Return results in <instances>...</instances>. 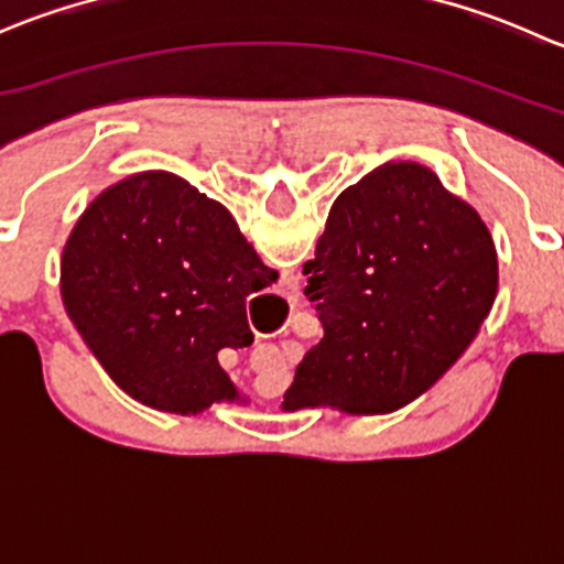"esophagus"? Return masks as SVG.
Segmentation results:
<instances>
[{"label":"esophagus","mask_w":564,"mask_h":564,"mask_svg":"<svg viewBox=\"0 0 564 564\" xmlns=\"http://www.w3.org/2000/svg\"><path fill=\"white\" fill-rule=\"evenodd\" d=\"M278 357H281V355H278Z\"/></svg>","instance_id":"34e87169"}]
</instances>
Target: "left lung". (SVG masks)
I'll list each match as a JSON object with an SVG mask.
<instances>
[{
    "label": "left lung",
    "instance_id": "left-lung-1",
    "mask_svg": "<svg viewBox=\"0 0 564 564\" xmlns=\"http://www.w3.org/2000/svg\"><path fill=\"white\" fill-rule=\"evenodd\" d=\"M303 272L324 338L294 371L283 412H398L456 366L499 286L480 215L412 161L384 163L335 198Z\"/></svg>",
    "mask_w": 564,
    "mask_h": 564
}]
</instances>
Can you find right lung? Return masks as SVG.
Segmentation results:
<instances>
[{
  "label": "right lung",
  "mask_w": 564,
  "mask_h": 564,
  "mask_svg": "<svg viewBox=\"0 0 564 564\" xmlns=\"http://www.w3.org/2000/svg\"><path fill=\"white\" fill-rule=\"evenodd\" d=\"M275 281L224 204L161 169L95 196L59 267L67 316L108 377L172 414L240 401L218 355L253 344L246 300Z\"/></svg>",
  "instance_id": "obj_1"
}]
</instances>
